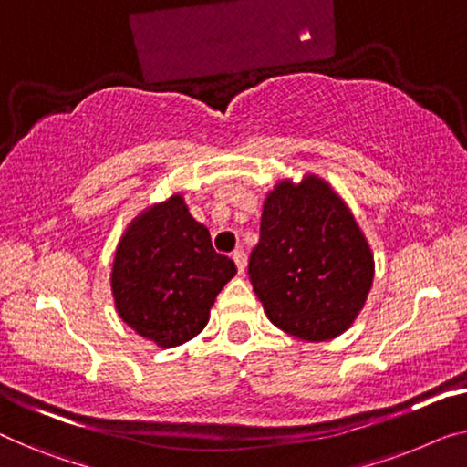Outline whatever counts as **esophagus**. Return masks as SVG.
I'll return each instance as SVG.
<instances>
[{
  "label": "esophagus",
  "instance_id": "34e87169",
  "mask_svg": "<svg viewBox=\"0 0 467 467\" xmlns=\"http://www.w3.org/2000/svg\"><path fill=\"white\" fill-rule=\"evenodd\" d=\"M233 260H234V264H236V270H239L241 275L245 273V268H247V255H245V252H243V249H236V252L233 254Z\"/></svg>",
  "mask_w": 467,
  "mask_h": 467
}]
</instances>
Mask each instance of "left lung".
Returning a JSON list of instances; mask_svg holds the SVG:
<instances>
[{
    "mask_svg": "<svg viewBox=\"0 0 467 467\" xmlns=\"http://www.w3.org/2000/svg\"><path fill=\"white\" fill-rule=\"evenodd\" d=\"M375 262L363 231L329 182L306 173L266 194L249 281L270 323L304 342H327L357 321Z\"/></svg>",
    "mask_w": 467,
    "mask_h": 467,
    "instance_id": "left-lung-1",
    "label": "left lung"
}]
</instances>
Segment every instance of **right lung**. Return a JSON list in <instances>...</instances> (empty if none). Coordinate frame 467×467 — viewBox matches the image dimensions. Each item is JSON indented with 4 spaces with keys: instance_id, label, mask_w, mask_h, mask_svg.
Wrapping results in <instances>:
<instances>
[{
    "instance_id": "right-lung-1",
    "label": "right lung",
    "mask_w": 467,
    "mask_h": 467,
    "mask_svg": "<svg viewBox=\"0 0 467 467\" xmlns=\"http://www.w3.org/2000/svg\"><path fill=\"white\" fill-rule=\"evenodd\" d=\"M234 275V262L215 254L210 231L192 218L182 194H171L125 228L110 291L125 325L159 348H173L205 329L215 296Z\"/></svg>"
}]
</instances>
